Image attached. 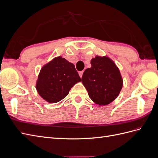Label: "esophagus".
I'll list each match as a JSON object with an SVG mask.
<instances>
[{
    "instance_id": "1",
    "label": "esophagus",
    "mask_w": 158,
    "mask_h": 158,
    "mask_svg": "<svg viewBox=\"0 0 158 158\" xmlns=\"http://www.w3.org/2000/svg\"><path fill=\"white\" fill-rule=\"evenodd\" d=\"M83 73H84V71H81V72H79V76L80 78L82 77V75H83Z\"/></svg>"
}]
</instances>
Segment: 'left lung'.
<instances>
[{"mask_svg":"<svg viewBox=\"0 0 158 158\" xmlns=\"http://www.w3.org/2000/svg\"><path fill=\"white\" fill-rule=\"evenodd\" d=\"M90 63L92 66L84 72L82 82L95 103L107 106L118 97L123 88L121 72L107 55L95 56Z\"/></svg>","mask_w":158,"mask_h":158,"instance_id":"1","label":"left lung"}]
</instances>
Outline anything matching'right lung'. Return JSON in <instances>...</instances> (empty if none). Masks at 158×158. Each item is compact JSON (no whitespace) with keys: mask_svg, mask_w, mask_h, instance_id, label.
<instances>
[{"mask_svg":"<svg viewBox=\"0 0 158 158\" xmlns=\"http://www.w3.org/2000/svg\"><path fill=\"white\" fill-rule=\"evenodd\" d=\"M80 81L74 64L59 56L43 66L35 88L43 99L53 103L64 98L74 85Z\"/></svg>","mask_w":158,"mask_h":158,"instance_id":"add662e5","label":"right lung"}]
</instances>
